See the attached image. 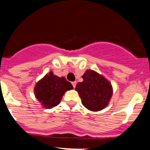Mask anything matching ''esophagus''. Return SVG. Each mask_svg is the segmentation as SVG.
Returning a JSON list of instances; mask_svg holds the SVG:
<instances>
[{
    "mask_svg": "<svg viewBox=\"0 0 150 150\" xmlns=\"http://www.w3.org/2000/svg\"><path fill=\"white\" fill-rule=\"evenodd\" d=\"M72 85H73V87H74V88H75V87H76V81L72 82Z\"/></svg>",
    "mask_w": 150,
    "mask_h": 150,
    "instance_id": "1",
    "label": "esophagus"
}]
</instances>
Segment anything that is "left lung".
Segmentation results:
<instances>
[{
  "mask_svg": "<svg viewBox=\"0 0 150 150\" xmlns=\"http://www.w3.org/2000/svg\"><path fill=\"white\" fill-rule=\"evenodd\" d=\"M82 78L83 81L76 84L75 90L81 98L83 105L94 112L104 109L112 95L110 82L92 70H87Z\"/></svg>",
  "mask_w": 150,
  "mask_h": 150,
  "instance_id": "obj_1",
  "label": "left lung"
}]
</instances>
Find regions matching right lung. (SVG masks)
Instances as JSON below:
<instances>
[{
	"label": "right lung",
	"mask_w": 150,
	"mask_h": 150,
	"mask_svg": "<svg viewBox=\"0 0 150 150\" xmlns=\"http://www.w3.org/2000/svg\"><path fill=\"white\" fill-rule=\"evenodd\" d=\"M73 88L71 83L64 76L59 77L50 71L37 83L34 95L44 108L50 109L60 103L66 91Z\"/></svg>",
	"instance_id": "obj_1"
}]
</instances>
